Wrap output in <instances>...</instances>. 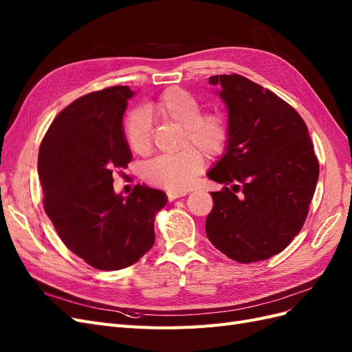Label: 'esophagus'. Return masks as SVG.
I'll return each mask as SVG.
<instances>
[{
    "label": "esophagus",
    "instance_id": "1",
    "mask_svg": "<svg viewBox=\"0 0 352 352\" xmlns=\"http://www.w3.org/2000/svg\"><path fill=\"white\" fill-rule=\"evenodd\" d=\"M188 194V190H167V198L168 201H173L176 198L185 197Z\"/></svg>",
    "mask_w": 352,
    "mask_h": 352
}]
</instances>
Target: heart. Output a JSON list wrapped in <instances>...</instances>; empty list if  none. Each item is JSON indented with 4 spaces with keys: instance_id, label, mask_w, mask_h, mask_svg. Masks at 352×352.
I'll return each mask as SVG.
<instances>
[{
    "instance_id": "b5f03b06",
    "label": "heart",
    "mask_w": 352,
    "mask_h": 352,
    "mask_svg": "<svg viewBox=\"0 0 352 352\" xmlns=\"http://www.w3.org/2000/svg\"><path fill=\"white\" fill-rule=\"evenodd\" d=\"M157 113L166 120L182 126L179 145L182 150L154 158L144 168V177L151 185L168 190H184L194 182L207 158L225 153L229 142V124L219 111L201 113V102L192 94L180 88H168L145 111H132L124 122V138L131 150L146 155L153 148V133L146 114Z\"/></svg>"
}]
</instances>
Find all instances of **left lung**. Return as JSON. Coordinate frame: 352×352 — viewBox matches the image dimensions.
Returning <instances> with one entry per match:
<instances>
[{"label": "left lung", "instance_id": "left-lung-1", "mask_svg": "<svg viewBox=\"0 0 352 352\" xmlns=\"http://www.w3.org/2000/svg\"><path fill=\"white\" fill-rule=\"evenodd\" d=\"M208 82L220 87L230 136L208 172L225 188L211 192L207 238L238 263L267 260L292 242L307 219L318 179L314 145L302 117L272 91L241 74Z\"/></svg>", "mask_w": 352, "mask_h": 352}]
</instances>
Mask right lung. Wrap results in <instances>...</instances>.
<instances>
[{"mask_svg": "<svg viewBox=\"0 0 352 352\" xmlns=\"http://www.w3.org/2000/svg\"><path fill=\"white\" fill-rule=\"evenodd\" d=\"M129 87H110L61 110L39 146L44 208L66 247L100 270H120L151 250L154 219L167 197L136 185L114 192L113 173L132 160L123 131Z\"/></svg>", "mask_w": 352, "mask_h": 352, "instance_id": "obj_1", "label": "right lung"}]
</instances>
